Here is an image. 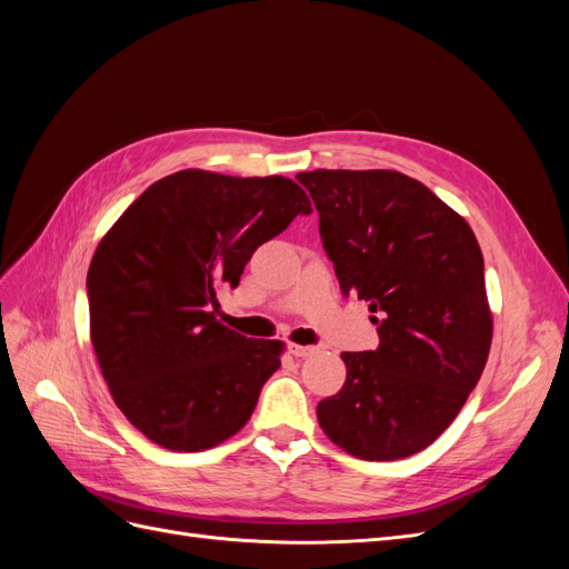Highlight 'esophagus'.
<instances>
[{"instance_id": "esophagus-1", "label": "esophagus", "mask_w": 569, "mask_h": 569, "mask_svg": "<svg viewBox=\"0 0 569 569\" xmlns=\"http://www.w3.org/2000/svg\"><path fill=\"white\" fill-rule=\"evenodd\" d=\"M289 353L295 358H308L316 353V347H299V343H289Z\"/></svg>"}]
</instances>
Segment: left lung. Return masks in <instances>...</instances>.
<instances>
[{"label":"left lung","instance_id":"left-lung-1","mask_svg":"<svg viewBox=\"0 0 569 569\" xmlns=\"http://www.w3.org/2000/svg\"><path fill=\"white\" fill-rule=\"evenodd\" d=\"M341 295L366 299L380 347L341 353L347 382L318 403L322 432L363 460L427 449L479 382L491 349L485 258L472 228L396 170H311Z\"/></svg>","mask_w":569,"mask_h":569}]
</instances>
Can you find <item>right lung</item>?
I'll use <instances>...</instances> for the list:
<instances>
[{
	"label": "right lung",
	"mask_w": 569,
	"mask_h": 569,
	"mask_svg": "<svg viewBox=\"0 0 569 569\" xmlns=\"http://www.w3.org/2000/svg\"><path fill=\"white\" fill-rule=\"evenodd\" d=\"M289 178L180 170L153 182L101 239L88 270L90 337L116 406L168 451H203L247 425L282 341L222 325L218 289L311 213Z\"/></svg>",
	"instance_id": "add662e5"
}]
</instances>
